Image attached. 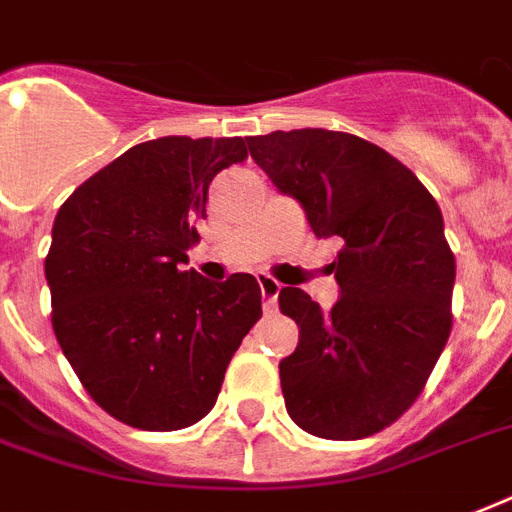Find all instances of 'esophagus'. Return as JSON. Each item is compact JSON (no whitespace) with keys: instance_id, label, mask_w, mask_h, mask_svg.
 Masks as SVG:
<instances>
[{"instance_id":"34e87169","label":"esophagus","mask_w":512,"mask_h":512,"mask_svg":"<svg viewBox=\"0 0 512 512\" xmlns=\"http://www.w3.org/2000/svg\"><path fill=\"white\" fill-rule=\"evenodd\" d=\"M257 284H260V292H263L265 313H273L276 311V297H279L281 292V284L273 279V276H268V273H260V276H257Z\"/></svg>"}]
</instances>
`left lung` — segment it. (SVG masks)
I'll return each instance as SVG.
<instances>
[{
  "label": "left lung",
  "instance_id": "left-lung-1",
  "mask_svg": "<svg viewBox=\"0 0 512 512\" xmlns=\"http://www.w3.org/2000/svg\"><path fill=\"white\" fill-rule=\"evenodd\" d=\"M247 143L313 233L342 241L332 313L303 289L279 292L300 327L279 364L289 417L329 441L380 433L417 401L452 332L457 265L441 209L409 167L350 132L276 130Z\"/></svg>",
  "mask_w": 512,
  "mask_h": 512
}]
</instances>
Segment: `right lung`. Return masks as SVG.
Here are the masks:
<instances>
[{"instance_id": "obj_1", "label": "right lung", "mask_w": 512, "mask_h": 512, "mask_svg": "<svg viewBox=\"0 0 512 512\" xmlns=\"http://www.w3.org/2000/svg\"><path fill=\"white\" fill-rule=\"evenodd\" d=\"M244 159L241 138L148 140L55 215L44 260L52 329L92 401L124 425L167 433L199 422L263 316L255 276L212 284L183 271L209 185Z\"/></svg>"}]
</instances>
